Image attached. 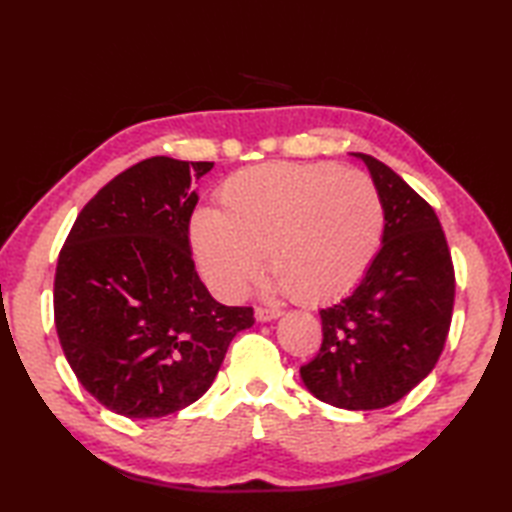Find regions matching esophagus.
<instances>
[{"instance_id": "34e87169", "label": "esophagus", "mask_w": 512, "mask_h": 512, "mask_svg": "<svg viewBox=\"0 0 512 512\" xmlns=\"http://www.w3.org/2000/svg\"><path fill=\"white\" fill-rule=\"evenodd\" d=\"M255 317H257V321H273V319L281 317V310L259 306V308H255Z\"/></svg>"}]
</instances>
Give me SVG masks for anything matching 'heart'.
Masks as SVG:
<instances>
[{"label": "heart", "mask_w": 512, "mask_h": 512, "mask_svg": "<svg viewBox=\"0 0 512 512\" xmlns=\"http://www.w3.org/2000/svg\"><path fill=\"white\" fill-rule=\"evenodd\" d=\"M222 211L191 217V244L217 295L237 299L262 270L301 303L352 290L372 266L385 228L374 180L332 162H266L228 176Z\"/></svg>", "instance_id": "obj_1"}]
</instances>
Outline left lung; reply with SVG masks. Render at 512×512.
I'll return each instance as SVG.
<instances>
[{
  "label": "left lung",
  "instance_id": "left-lung-1",
  "mask_svg": "<svg viewBox=\"0 0 512 512\" xmlns=\"http://www.w3.org/2000/svg\"><path fill=\"white\" fill-rule=\"evenodd\" d=\"M385 209L383 246L350 297L323 308L319 354L301 378L328 405H394L427 378L447 343L455 270L433 206L394 169L361 154Z\"/></svg>",
  "mask_w": 512,
  "mask_h": 512
}]
</instances>
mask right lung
I'll use <instances>...</instances> for the list:
<instances>
[{
    "instance_id": "add662e5",
    "label": "right lung",
    "mask_w": 512,
    "mask_h": 512,
    "mask_svg": "<svg viewBox=\"0 0 512 512\" xmlns=\"http://www.w3.org/2000/svg\"><path fill=\"white\" fill-rule=\"evenodd\" d=\"M213 162L147 158L83 206L59 253L54 325L72 372L127 418H162L204 396L228 345L255 323L198 277L191 184Z\"/></svg>"
}]
</instances>
